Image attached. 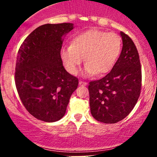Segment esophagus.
Wrapping results in <instances>:
<instances>
[{"instance_id": "esophagus-1", "label": "esophagus", "mask_w": 157, "mask_h": 157, "mask_svg": "<svg viewBox=\"0 0 157 157\" xmlns=\"http://www.w3.org/2000/svg\"><path fill=\"white\" fill-rule=\"evenodd\" d=\"M79 84L80 85V86H87L88 85V82H84V81H80L79 82Z\"/></svg>"}]
</instances>
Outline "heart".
I'll list each match as a JSON object with an SVG mask.
<instances>
[{
  "instance_id": "obj_1",
  "label": "heart",
  "mask_w": 157,
  "mask_h": 157,
  "mask_svg": "<svg viewBox=\"0 0 157 157\" xmlns=\"http://www.w3.org/2000/svg\"><path fill=\"white\" fill-rule=\"evenodd\" d=\"M121 50L122 39L118 34L91 29L75 36L71 46L62 48L60 55L71 75H77L85 59L86 75L102 76L112 69Z\"/></svg>"
}]
</instances>
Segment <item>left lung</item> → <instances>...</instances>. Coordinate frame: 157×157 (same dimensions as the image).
<instances>
[{"mask_svg":"<svg viewBox=\"0 0 157 157\" xmlns=\"http://www.w3.org/2000/svg\"><path fill=\"white\" fill-rule=\"evenodd\" d=\"M122 48L111 71L105 77L89 82V103L93 117L106 124L125 118L137 102L141 92L142 70L134 43L120 32Z\"/></svg>","mask_w":157,"mask_h":157,"instance_id":"1","label":"left lung"}]
</instances>
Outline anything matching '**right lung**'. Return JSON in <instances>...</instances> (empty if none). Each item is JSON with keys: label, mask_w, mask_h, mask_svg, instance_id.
Listing matches in <instances>:
<instances>
[{"label": "right lung", "mask_w": 157, "mask_h": 157, "mask_svg": "<svg viewBox=\"0 0 157 157\" xmlns=\"http://www.w3.org/2000/svg\"><path fill=\"white\" fill-rule=\"evenodd\" d=\"M73 23L42 25L21 44L16 60L15 82L23 105L37 120L52 122L65 115L78 78L63 66V36Z\"/></svg>", "instance_id": "right-lung-1"}]
</instances>
